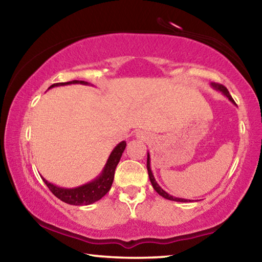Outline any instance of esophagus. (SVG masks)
<instances>
[{
    "label": "esophagus",
    "instance_id": "34e87169",
    "mask_svg": "<svg viewBox=\"0 0 262 262\" xmlns=\"http://www.w3.org/2000/svg\"><path fill=\"white\" fill-rule=\"evenodd\" d=\"M136 137L139 140H142V141H148L149 140V135L148 134H145L144 132H140V133H137L136 134Z\"/></svg>",
    "mask_w": 262,
    "mask_h": 262
}]
</instances>
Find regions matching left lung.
Wrapping results in <instances>:
<instances>
[{
	"mask_svg": "<svg viewBox=\"0 0 262 262\" xmlns=\"http://www.w3.org/2000/svg\"><path fill=\"white\" fill-rule=\"evenodd\" d=\"M210 86H211L212 89H214V90L221 92L222 95H224V96L227 97V98H228L230 101H231V103H233V104H234V100L232 99L231 95L229 94L228 89L225 88L224 85H222V84H217V83H210ZM147 168H148L149 179H150V181H151L152 187H154V189L156 190V192H157L159 195H161V196H163L164 199H167V200L177 201V202H192L190 200H187V199L176 198V196H173V195L168 194L167 192H165V190H164V189L161 187V186H159V185L157 184V181H156V179H155L154 173H152V171H151V167H150V155H149V152H148V158H147Z\"/></svg>",
	"mask_w": 262,
	"mask_h": 262,
	"instance_id": "8db88e82",
	"label": "left lung"
}]
</instances>
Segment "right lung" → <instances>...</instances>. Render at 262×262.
<instances>
[{
  "label": "right lung",
  "instance_id": "1",
  "mask_svg": "<svg viewBox=\"0 0 262 262\" xmlns=\"http://www.w3.org/2000/svg\"><path fill=\"white\" fill-rule=\"evenodd\" d=\"M70 84H82V85H90V83L84 81H72L66 83H55L51 85L48 89L55 88V86H63V85H70ZM126 148V142L122 141L115 147L112 152L110 154L107 162H106L103 171L96 177L94 180L89 181V183L78 186V187L74 188H64L56 186L54 184L47 181L43 177L41 179L43 183L47 185L51 192L55 195L57 199L63 201L68 205L73 206H88L92 205L96 201L100 200L104 195L111 189V186L113 184L115 168L118 166V163L120 162V158L122 156L123 150Z\"/></svg>",
  "mask_w": 262,
  "mask_h": 262
}]
</instances>
